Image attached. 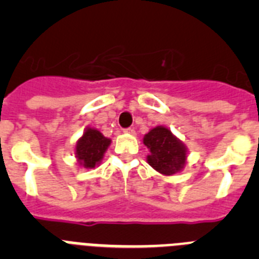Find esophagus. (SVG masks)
<instances>
[{
	"instance_id": "obj_1",
	"label": "esophagus",
	"mask_w": 259,
	"mask_h": 259,
	"mask_svg": "<svg viewBox=\"0 0 259 259\" xmlns=\"http://www.w3.org/2000/svg\"><path fill=\"white\" fill-rule=\"evenodd\" d=\"M123 132H125V134H130V135H135V134H136L134 128H124V130H123Z\"/></svg>"
}]
</instances>
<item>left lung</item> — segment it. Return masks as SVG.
I'll return each mask as SVG.
<instances>
[{"instance_id": "1", "label": "left lung", "mask_w": 259, "mask_h": 259, "mask_svg": "<svg viewBox=\"0 0 259 259\" xmlns=\"http://www.w3.org/2000/svg\"><path fill=\"white\" fill-rule=\"evenodd\" d=\"M144 144L150 150L148 163L163 175L179 172L185 164L187 148L166 127L158 125L144 136Z\"/></svg>"}]
</instances>
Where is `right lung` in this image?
Returning a JSON list of instances; mask_svg holds the SVG:
<instances>
[{
    "instance_id": "1",
    "label": "right lung",
    "mask_w": 259,
    "mask_h": 259,
    "mask_svg": "<svg viewBox=\"0 0 259 259\" xmlns=\"http://www.w3.org/2000/svg\"><path fill=\"white\" fill-rule=\"evenodd\" d=\"M111 140L105 137L95 128H87L83 136L76 143L77 162L85 168H95L104 158L105 152L109 148Z\"/></svg>"
}]
</instances>
